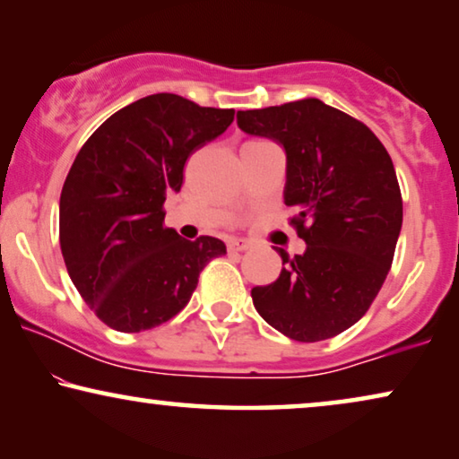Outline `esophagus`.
<instances>
[{
    "mask_svg": "<svg viewBox=\"0 0 459 459\" xmlns=\"http://www.w3.org/2000/svg\"><path fill=\"white\" fill-rule=\"evenodd\" d=\"M248 248H250V242L240 240V238H231V240H228L230 253H242V250H248Z\"/></svg>",
    "mask_w": 459,
    "mask_h": 459,
    "instance_id": "esophagus-1",
    "label": "esophagus"
}]
</instances>
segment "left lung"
Here are the masks:
<instances>
[{
    "label": "left lung",
    "mask_w": 459,
    "mask_h": 459,
    "mask_svg": "<svg viewBox=\"0 0 459 459\" xmlns=\"http://www.w3.org/2000/svg\"><path fill=\"white\" fill-rule=\"evenodd\" d=\"M238 127L286 150L288 223L307 242L280 278L253 288L261 317L299 342L341 334L378 297L403 223V198L374 131L316 98L238 110Z\"/></svg>",
    "instance_id": "1"
}]
</instances>
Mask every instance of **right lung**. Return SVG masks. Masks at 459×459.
<instances>
[{"mask_svg":"<svg viewBox=\"0 0 459 459\" xmlns=\"http://www.w3.org/2000/svg\"><path fill=\"white\" fill-rule=\"evenodd\" d=\"M234 121V108L154 93L100 125L60 194V248L90 309L112 330L142 332L178 316L200 272L225 255L219 238L186 240L165 225L194 150Z\"/></svg>","mask_w":459,"mask_h":459,"instance_id":"right-lung-1","label":"right lung"}]
</instances>
